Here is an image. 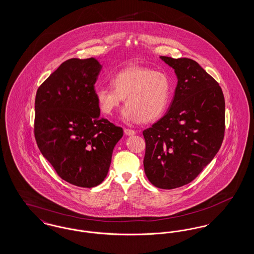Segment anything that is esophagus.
I'll list each match as a JSON object with an SVG mask.
<instances>
[{
	"mask_svg": "<svg viewBox=\"0 0 254 254\" xmlns=\"http://www.w3.org/2000/svg\"><path fill=\"white\" fill-rule=\"evenodd\" d=\"M124 131H125V134L126 135H128V136H131V135H134L136 131L135 130H133V129H129V128H125L124 129Z\"/></svg>",
	"mask_w": 254,
	"mask_h": 254,
	"instance_id": "obj_1",
	"label": "esophagus"
}]
</instances>
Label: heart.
<instances>
[{
	"instance_id": "b5f03b06",
	"label": "heart",
	"mask_w": 254,
	"mask_h": 254,
	"mask_svg": "<svg viewBox=\"0 0 254 254\" xmlns=\"http://www.w3.org/2000/svg\"><path fill=\"white\" fill-rule=\"evenodd\" d=\"M110 86H98L94 94L103 113L112 115L126 99L123 117L131 122L154 121L169 107L171 84L165 73L128 66L115 73Z\"/></svg>"
}]
</instances>
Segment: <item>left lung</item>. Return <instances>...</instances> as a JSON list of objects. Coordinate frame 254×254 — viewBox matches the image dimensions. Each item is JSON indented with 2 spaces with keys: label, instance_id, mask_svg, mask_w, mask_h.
<instances>
[{
  "label": "left lung",
  "instance_id": "left-lung-1",
  "mask_svg": "<svg viewBox=\"0 0 254 254\" xmlns=\"http://www.w3.org/2000/svg\"><path fill=\"white\" fill-rule=\"evenodd\" d=\"M178 78L169 111L143 131L144 168L163 190L180 188L216 155L225 135V98L217 82L191 59L160 57Z\"/></svg>",
  "mask_w": 254,
  "mask_h": 254
}]
</instances>
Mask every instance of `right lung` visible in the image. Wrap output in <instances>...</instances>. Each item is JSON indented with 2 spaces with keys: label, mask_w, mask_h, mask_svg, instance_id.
<instances>
[{
  "label": "right lung",
  "mask_w": 254,
  "mask_h": 254,
  "mask_svg": "<svg viewBox=\"0 0 254 254\" xmlns=\"http://www.w3.org/2000/svg\"><path fill=\"white\" fill-rule=\"evenodd\" d=\"M102 68L95 58L64 62L39 86L35 98L37 145L57 174L81 188L107 177L123 128L100 117L95 98Z\"/></svg>",
  "instance_id": "add662e5"
}]
</instances>
